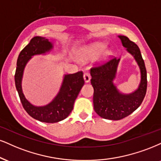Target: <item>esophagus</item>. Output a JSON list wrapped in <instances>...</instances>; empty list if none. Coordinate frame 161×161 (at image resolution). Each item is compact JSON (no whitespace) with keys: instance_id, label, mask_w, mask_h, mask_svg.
<instances>
[{"instance_id":"1","label":"esophagus","mask_w":161,"mask_h":161,"mask_svg":"<svg viewBox=\"0 0 161 161\" xmlns=\"http://www.w3.org/2000/svg\"><path fill=\"white\" fill-rule=\"evenodd\" d=\"M84 80L86 83L90 82V78H91V75H90V73L89 72V71H85L84 74Z\"/></svg>"}]
</instances>
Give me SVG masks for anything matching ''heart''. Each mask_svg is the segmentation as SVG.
Returning a JSON list of instances; mask_svg holds the SVG:
<instances>
[{
  "label": "heart",
  "instance_id": "1",
  "mask_svg": "<svg viewBox=\"0 0 161 161\" xmlns=\"http://www.w3.org/2000/svg\"><path fill=\"white\" fill-rule=\"evenodd\" d=\"M104 49V46L102 45L96 44L92 46L85 47L81 51V56L84 58H90V57H96Z\"/></svg>",
  "mask_w": 161,
  "mask_h": 161
}]
</instances>
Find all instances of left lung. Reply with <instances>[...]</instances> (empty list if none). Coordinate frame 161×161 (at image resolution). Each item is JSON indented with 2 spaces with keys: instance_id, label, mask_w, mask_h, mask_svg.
Returning <instances> with one entry per match:
<instances>
[{
  "instance_id": "1",
  "label": "left lung",
  "mask_w": 161,
  "mask_h": 161,
  "mask_svg": "<svg viewBox=\"0 0 161 161\" xmlns=\"http://www.w3.org/2000/svg\"><path fill=\"white\" fill-rule=\"evenodd\" d=\"M123 46L134 57L141 71V82L135 92L122 94L113 84L119 59L110 57L96 63L90 69L91 84L94 89V110L99 116L111 120H119L136 110L146 96L147 90V73L140 50L134 42L127 36H119Z\"/></svg>"
}]
</instances>
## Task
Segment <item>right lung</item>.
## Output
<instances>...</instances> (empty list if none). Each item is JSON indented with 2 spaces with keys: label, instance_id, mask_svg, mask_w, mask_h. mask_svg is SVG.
<instances>
[{
  "label": "right lung",
  "instance_id": "add662e5",
  "mask_svg": "<svg viewBox=\"0 0 161 161\" xmlns=\"http://www.w3.org/2000/svg\"><path fill=\"white\" fill-rule=\"evenodd\" d=\"M52 47L53 45L48 39L41 36L33 37L20 52L15 74V87L24 109L33 119L46 123L59 122L69 116L73 110L75 99L84 84V74L82 71H80L65 75L58 95L46 106H33L25 98L21 89V78L26 63L33 55L44 53Z\"/></svg>",
  "mask_w": 161,
  "mask_h": 161
}]
</instances>
